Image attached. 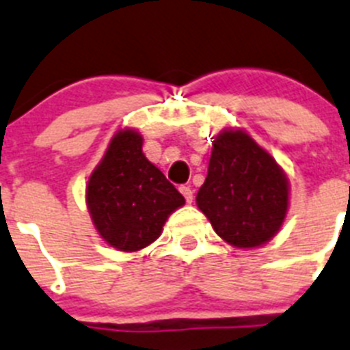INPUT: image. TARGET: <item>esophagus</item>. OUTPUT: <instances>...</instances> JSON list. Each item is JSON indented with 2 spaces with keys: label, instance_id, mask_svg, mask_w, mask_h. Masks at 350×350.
I'll list each match as a JSON object with an SVG mask.
<instances>
[{
  "label": "esophagus",
  "instance_id": "obj_1",
  "mask_svg": "<svg viewBox=\"0 0 350 350\" xmlns=\"http://www.w3.org/2000/svg\"><path fill=\"white\" fill-rule=\"evenodd\" d=\"M179 192L183 193V197L187 199L188 204H192V200H193V190L190 187H181L179 188Z\"/></svg>",
  "mask_w": 350,
  "mask_h": 350
}]
</instances>
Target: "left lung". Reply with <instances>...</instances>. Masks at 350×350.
<instances>
[{
  "instance_id": "left-lung-1",
  "label": "left lung",
  "mask_w": 350,
  "mask_h": 350,
  "mask_svg": "<svg viewBox=\"0 0 350 350\" xmlns=\"http://www.w3.org/2000/svg\"><path fill=\"white\" fill-rule=\"evenodd\" d=\"M288 199V178L269 151L236 126L218 133L196 202L224 241L243 250L271 241L284 226Z\"/></svg>"
}]
</instances>
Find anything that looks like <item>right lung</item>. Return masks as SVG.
I'll return each mask as SVG.
<instances>
[{"label":"right lung","instance_id":"add662e5","mask_svg":"<svg viewBox=\"0 0 350 350\" xmlns=\"http://www.w3.org/2000/svg\"><path fill=\"white\" fill-rule=\"evenodd\" d=\"M142 142L139 130H118L86 183L93 227L109 247L126 254L157 241L167 218L185 206V197L142 153Z\"/></svg>","mask_w":350,"mask_h":350}]
</instances>
